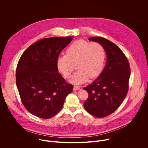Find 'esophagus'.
Segmentation results:
<instances>
[{
	"instance_id": "esophagus-1",
	"label": "esophagus",
	"mask_w": 148,
	"mask_h": 148,
	"mask_svg": "<svg viewBox=\"0 0 148 148\" xmlns=\"http://www.w3.org/2000/svg\"><path fill=\"white\" fill-rule=\"evenodd\" d=\"M80 89V87L79 86H74V88L73 90L74 91H77V90H79Z\"/></svg>"
}]
</instances>
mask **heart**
Masks as SVG:
<instances>
[{"mask_svg": "<svg viewBox=\"0 0 148 148\" xmlns=\"http://www.w3.org/2000/svg\"><path fill=\"white\" fill-rule=\"evenodd\" d=\"M105 57V50L101 44L80 40L68 47L66 55L57 58V67L65 78H69L76 65L78 70L73 75L71 82L75 84H82L90 77L94 78L100 74Z\"/></svg>", "mask_w": 148, "mask_h": 148, "instance_id": "b5f03b06", "label": "heart"}]
</instances>
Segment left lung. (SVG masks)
<instances>
[{
  "label": "left lung",
  "mask_w": 148,
  "mask_h": 148,
  "mask_svg": "<svg viewBox=\"0 0 148 148\" xmlns=\"http://www.w3.org/2000/svg\"><path fill=\"white\" fill-rule=\"evenodd\" d=\"M88 39L101 44L107 56L106 66L99 76L83 88L88 93L84 107L93 116L103 118L115 111L127 95L130 66L123 51L112 42L101 37Z\"/></svg>",
  "instance_id": "8db88e82"
}]
</instances>
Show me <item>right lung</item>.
Returning a JSON list of instances; mask_svg holds the SVG:
<instances>
[{"label":"right lung","instance_id":"1","mask_svg":"<svg viewBox=\"0 0 148 148\" xmlns=\"http://www.w3.org/2000/svg\"><path fill=\"white\" fill-rule=\"evenodd\" d=\"M72 40V37L40 40L29 47L18 61L16 81L21 101L37 117L54 116L73 91V86L62 77L57 67L59 54Z\"/></svg>","mask_w":148,"mask_h":148}]
</instances>
